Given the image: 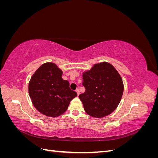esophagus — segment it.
<instances>
[{
  "label": "esophagus",
  "instance_id": "1",
  "mask_svg": "<svg viewBox=\"0 0 158 158\" xmlns=\"http://www.w3.org/2000/svg\"><path fill=\"white\" fill-rule=\"evenodd\" d=\"M76 93H77V94H78V95L80 94V90H79V89H76Z\"/></svg>",
  "mask_w": 158,
  "mask_h": 158
}]
</instances>
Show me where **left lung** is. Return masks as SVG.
<instances>
[{
    "mask_svg": "<svg viewBox=\"0 0 158 158\" xmlns=\"http://www.w3.org/2000/svg\"><path fill=\"white\" fill-rule=\"evenodd\" d=\"M85 92L79 95L89 115L102 118L116 109L124 91L123 79L114 66L107 62L95 64L82 73Z\"/></svg>",
    "mask_w": 158,
    "mask_h": 158,
    "instance_id": "obj_1",
    "label": "left lung"
}]
</instances>
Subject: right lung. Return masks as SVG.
Instances as JSON below:
<instances>
[{
    "instance_id": "add662e5",
    "label": "right lung",
    "mask_w": 158,
    "mask_h": 158,
    "mask_svg": "<svg viewBox=\"0 0 158 158\" xmlns=\"http://www.w3.org/2000/svg\"><path fill=\"white\" fill-rule=\"evenodd\" d=\"M62 75L63 71L49 62L41 65L30 80L28 92L33 106L47 117L61 115L67 110L71 100L77 96Z\"/></svg>"
}]
</instances>
